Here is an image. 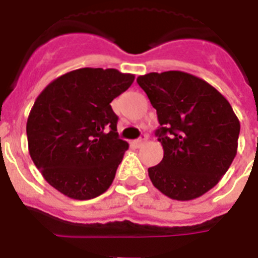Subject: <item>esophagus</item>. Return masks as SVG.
Masks as SVG:
<instances>
[{"label":"esophagus","mask_w":258,"mask_h":258,"mask_svg":"<svg viewBox=\"0 0 258 258\" xmlns=\"http://www.w3.org/2000/svg\"><path fill=\"white\" fill-rule=\"evenodd\" d=\"M146 142H147V137H142L141 139H138V141H135L134 142V143H135V146H137V147H141V146H143L146 143Z\"/></svg>","instance_id":"1"}]
</instances>
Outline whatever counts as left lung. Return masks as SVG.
<instances>
[{
    "label": "left lung",
    "mask_w": 258,
    "mask_h": 258,
    "mask_svg": "<svg viewBox=\"0 0 258 258\" xmlns=\"http://www.w3.org/2000/svg\"><path fill=\"white\" fill-rule=\"evenodd\" d=\"M157 109L163 147L149 169L155 187L171 200L191 201L213 188L232 165L240 120L226 97L194 75L167 71L137 79Z\"/></svg>",
    "instance_id": "1"
}]
</instances>
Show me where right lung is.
Masks as SVG:
<instances>
[{
	"label": "right lung",
	"mask_w": 258,
	"mask_h": 258,
	"mask_svg": "<svg viewBox=\"0 0 258 258\" xmlns=\"http://www.w3.org/2000/svg\"><path fill=\"white\" fill-rule=\"evenodd\" d=\"M135 80L108 68H80L42 89L26 121L28 149L44 179L86 201L112 184L128 143L119 139L111 101Z\"/></svg>",
	"instance_id": "obj_1"
}]
</instances>
